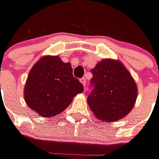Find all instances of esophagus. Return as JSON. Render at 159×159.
I'll return each mask as SVG.
<instances>
[{
  "instance_id": "obj_1",
  "label": "esophagus",
  "mask_w": 159,
  "mask_h": 159,
  "mask_svg": "<svg viewBox=\"0 0 159 159\" xmlns=\"http://www.w3.org/2000/svg\"><path fill=\"white\" fill-rule=\"evenodd\" d=\"M80 82H81V83L83 84V85L85 87V85H86V79H85L84 77H83V78H81V79H80Z\"/></svg>"
}]
</instances>
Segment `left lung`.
Masks as SVG:
<instances>
[{"mask_svg": "<svg viewBox=\"0 0 159 159\" xmlns=\"http://www.w3.org/2000/svg\"><path fill=\"white\" fill-rule=\"evenodd\" d=\"M87 102L101 120L114 121L125 117L134 106L137 86L120 62L105 59L92 70Z\"/></svg>", "mask_w": 159, "mask_h": 159, "instance_id": "1", "label": "left lung"}]
</instances>
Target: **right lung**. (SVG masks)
<instances>
[{"instance_id": "right-lung-1", "label": "right lung", "mask_w": 159, "mask_h": 159, "mask_svg": "<svg viewBox=\"0 0 159 159\" xmlns=\"http://www.w3.org/2000/svg\"><path fill=\"white\" fill-rule=\"evenodd\" d=\"M84 92L79 80L73 75L70 63L58 57H44L29 74L24 89L28 106L43 117L57 115Z\"/></svg>"}]
</instances>
